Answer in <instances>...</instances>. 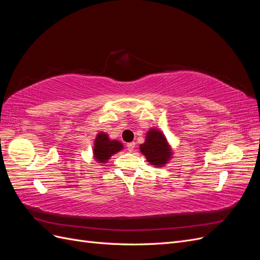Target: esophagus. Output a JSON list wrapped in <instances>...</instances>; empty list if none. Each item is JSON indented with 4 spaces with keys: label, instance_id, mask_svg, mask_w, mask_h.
<instances>
[{
    "label": "esophagus",
    "instance_id": "34e87169",
    "mask_svg": "<svg viewBox=\"0 0 260 260\" xmlns=\"http://www.w3.org/2000/svg\"><path fill=\"white\" fill-rule=\"evenodd\" d=\"M127 147H128V151L129 152H132L133 149H135V147H136V143L135 142H130V143L127 144Z\"/></svg>",
    "mask_w": 260,
    "mask_h": 260
}]
</instances>
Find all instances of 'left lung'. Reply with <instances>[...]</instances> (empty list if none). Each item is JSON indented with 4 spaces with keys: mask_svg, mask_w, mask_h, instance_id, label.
<instances>
[{
    "mask_svg": "<svg viewBox=\"0 0 260 260\" xmlns=\"http://www.w3.org/2000/svg\"><path fill=\"white\" fill-rule=\"evenodd\" d=\"M140 149L147 161L157 167L164 166L171 157L166 138L156 129H151L147 132L145 142L140 145Z\"/></svg>",
    "mask_w": 260,
    "mask_h": 260,
    "instance_id": "left-lung-1",
    "label": "left lung"
}]
</instances>
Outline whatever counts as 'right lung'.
I'll return each instance as SVG.
<instances>
[{"mask_svg": "<svg viewBox=\"0 0 260 260\" xmlns=\"http://www.w3.org/2000/svg\"><path fill=\"white\" fill-rule=\"evenodd\" d=\"M120 149H122V144L120 142L116 140H109L108 136L102 132L95 139L93 154L99 162L104 164L109 159V157L119 152Z\"/></svg>", "mask_w": 260, "mask_h": 260, "instance_id": "1", "label": "right lung"}]
</instances>
